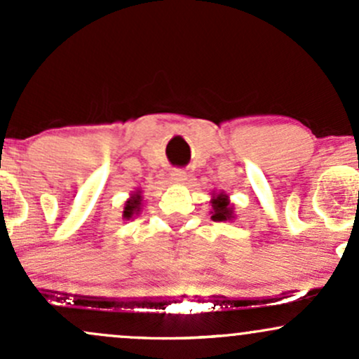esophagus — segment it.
<instances>
[{"instance_id":"obj_1","label":"esophagus","mask_w":359,"mask_h":359,"mask_svg":"<svg viewBox=\"0 0 359 359\" xmlns=\"http://www.w3.org/2000/svg\"><path fill=\"white\" fill-rule=\"evenodd\" d=\"M170 180L175 184H182L187 180V172L182 170V168H174V170L170 172Z\"/></svg>"}]
</instances>
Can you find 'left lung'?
<instances>
[{"label": "left lung", "instance_id": "1", "mask_svg": "<svg viewBox=\"0 0 359 359\" xmlns=\"http://www.w3.org/2000/svg\"><path fill=\"white\" fill-rule=\"evenodd\" d=\"M211 205H212V211H211V214H212L211 219L212 221H231V219H234L233 205L229 204L228 196H226L224 192L212 194Z\"/></svg>", "mask_w": 359, "mask_h": 359}]
</instances>
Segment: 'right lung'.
<instances>
[{
  "instance_id": "obj_1",
  "label": "right lung",
  "mask_w": 359,
  "mask_h": 359,
  "mask_svg": "<svg viewBox=\"0 0 359 359\" xmlns=\"http://www.w3.org/2000/svg\"><path fill=\"white\" fill-rule=\"evenodd\" d=\"M142 209V194L133 192L130 199L125 203V209H123V219H131L133 216H137Z\"/></svg>"
}]
</instances>
